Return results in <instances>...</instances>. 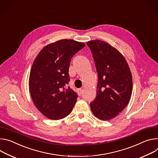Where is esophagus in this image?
Here are the masks:
<instances>
[{
	"mask_svg": "<svg viewBox=\"0 0 158 158\" xmlns=\"http://www.w3.org/2000/svg\"><path fill=\"white\" fill-rule=\"evenodd\" d=\"M82 92H83V90H82V89H78V94L79 96H81V95Z\"/></svg>",
	"mask_w": 158,
	"mask_h": 158,
	"instance_id": "obj_1",
	"label": "esophagus"
}]
</instances>
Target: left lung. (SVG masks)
<instances>
[{
  "label": "left lung",
  "instance_id": "obj_1",
  "mask_svg": "<svg viewBox=\"0 0 158 158\" xmlns=\"http://www.w3.org/2000/svg\"><path fill=\"white\" fill-rule=\"evenodd\" d=\"M98 73L97 96L90 104L94 115L108 120L116 117L129 102L132 78L129 65L120 52L100 40L86 43Z\"/></svg>",
  "mask_w": 158,
  "mask_h": 158
}]
</instances>
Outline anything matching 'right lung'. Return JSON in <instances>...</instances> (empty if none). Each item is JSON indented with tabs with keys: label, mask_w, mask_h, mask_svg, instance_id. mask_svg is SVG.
Returning a JSON list of instances; mask_svg holds the SVG:
<instances>
[{
	"label": "right lung",
	"mask_w": 158,
	"mask_h": 158,
	"mask_svg": "<svg viewBox=\"0 0 158 158\" xmlns=\"http://www.w3.org/2000/svg\"><path fill=\"white\" fill-rule=\"evenodd\" d=\"M83 43L61 40L42 49L31 69L29 86L37 109L52 120L64 118L72 112L78 95L68 86L72 57L84 48Z\"/></svg>",
	"instance_id": "obj_1"
}]
</instances>
